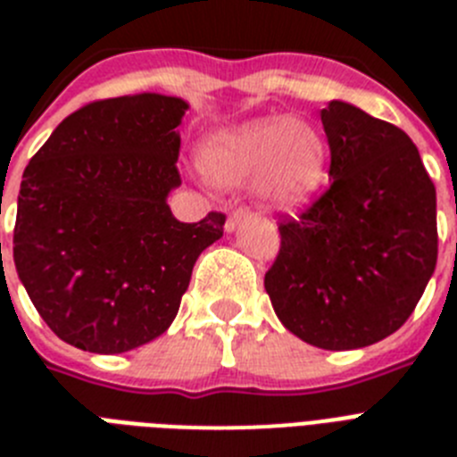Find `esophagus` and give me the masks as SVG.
I'll list each match as a JSON object with an SVG mask.
<instances>
[{"instance_id":"34e87169","label":"esophagus","mask_w":457,"mask_h":457,"mask_svg":"<svg viewBox=\"0 0 457 457\" xmlns=\"http://www.w3.org/2000/svg\"><path fill=\"white\" fill-rule=\"evenodd\" d=\"M247 217H249V208H245V205L231 210V212H228V217H226V231H236L237 224H240L242 220H247Z\"/></svg>"}]
</instances>
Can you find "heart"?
<instances>
[{
	"instance_id": "1",
	"label": "heart",
	"mask_w": 457,
	"mask_h": 457,
	"mask_svg": "<svg viewBox=\"0 0 457 457\" xmlns=\"http://www.w3.org/2000/svg\"><path fill=\"white\" fill-rule=\"evenodd\" d=\"M199 164L220 187L256 179L258 194L270 205L300 208L325 183L327 148L309 123L265 119L205 141Z\"/></svg>"
}]
</instances>
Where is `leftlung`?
<instances>
[{"label":"left lung","mask_w":457,"mask_h":457,"mask_svg":"<svg viewBox=\"0 0 457 457\" xmlns=\"http://www.w3.org/2000/svg\"><path fill=\"white\" fill-rule=\"evenodd\" d=\"M329 187L278 215L265 290L286 329L322 350H354L405 325L437 263V196L410 137L359 107L320 112Z\"/></svg>","instance_id":"1"}]
</instances>
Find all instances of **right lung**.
<instances>
[{"mask_svg":"<svg viewBox=\"0 0 457 457\" xmlns=\"http://www.w3.org/2000/svg\"><path fill=\"white\" fill-rule=\"evenodd\" d=\"M187 103L160 93L96 100L56 125L22 173L13 261L62 341L119 354L167 332L224 212L171 215L176 128Z\"/></svg>","mask_w":457,"mask_h":457,"instance_id":"right-lung-1","label":"right lung"}]
</instances>
